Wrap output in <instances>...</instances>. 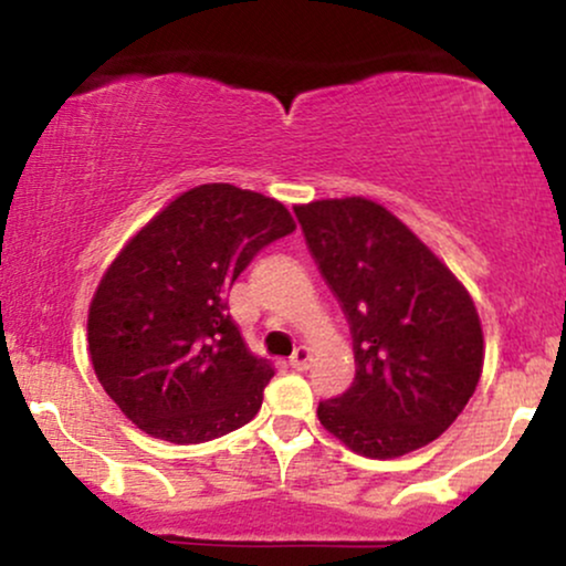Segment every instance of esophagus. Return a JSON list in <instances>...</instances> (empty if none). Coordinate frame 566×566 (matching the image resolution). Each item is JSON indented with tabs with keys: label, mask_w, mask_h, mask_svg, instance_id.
Wrapping results in <instances>:
<instances>
[{
	"label": "esophagus",
	"mask_w": 566,
	"mask_h": 566,
	"mask_svg": "<svg viewBox=\"0 0 566 566\" xmlns=\"http://www.w3.org/2000/svg\"><path fill=\"white\" fill-rule=\"evenodd\" d=\"M290 365L295 367V369H305L311 365V350L305 348V346H301V348H295V354L290 356Z\"/></svg>",
	"instance_id": "obj_1"
}]
</instances>
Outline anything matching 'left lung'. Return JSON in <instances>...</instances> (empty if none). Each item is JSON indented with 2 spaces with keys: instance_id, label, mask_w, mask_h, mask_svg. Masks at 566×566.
<instances>
[{
  "instance_id": "obj_1",
  "label": "left lung",
  "mask_w": 566,
  "mask_h": 566,
  "mask_svg": "<svg viewBox=\"0 0 566 566\" xmlns=\"http://www.w3.org/2000/svg\"><path fill=\"white\" fill-rule=\"evenodd\" d=\"M295 216L354 337L356 378L322 401V426L365 458L420 450L454 423L482 378L484 335L469 290L378 201L319 199L295 205Z\"/></svg>"
}]
</instances>
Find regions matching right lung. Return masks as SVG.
Listing matches in <instances>:
<instances>
[{
  "instance_id": "add662e5",
  "label": "right lung",
  "mask_w": 566,
  "mask_h": 566,
  "mask_svg": "<svg viewBox=\"0 0 566 566\" xmlns=\"http://www.w3.org/2000/svg\"><path fill=\"white\" fill-rule=\"evenodd\" d=\"M292 231L282 201L205 184L122 247L90 303L87 343L103 391L140 431L201 444L255 418L274 367L247 348L226 292Z\"/></svg>"
}]
</instances>
